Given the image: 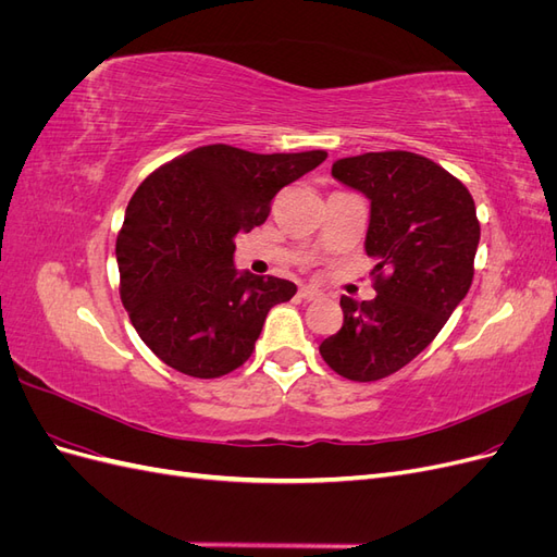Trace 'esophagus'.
<instances>
[{
    "instance_id": "esophagus-1",
    "label": "esophagus",
    "mask_w": 557,
    "mask_h": 557,
    "mask_svg": "<svg viewBox=\"0 0 557 557\" xmlns=\"http://www.w3.org/2000/svg\"><path fill=\"white\" fill-rule=\"evenodd\" d=\"M299 297H305L307 301H315V299L323 297V293L315 290V288H301V290H299Z\"/></svg>"
}]
</instances>
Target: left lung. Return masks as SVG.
<instances>
[{"instance_id":"left-lung-1","label":"left lung","mask_w":557,"mask_h":557,"mask_svg":"<svg viewBox=\"0 0 557 557\" xmlns=\"http://www.w3.org/2000/svg\"><path fill=\"white\" fill-rule=\"evenodd\" d=\"M332 176L372 201L364 250L376 260V297H342L344 325L320 356L369 383L399 372L442 332L474 278L481 225L462 181L409 150L336 160Z\"/></svg>"}]
</instances>
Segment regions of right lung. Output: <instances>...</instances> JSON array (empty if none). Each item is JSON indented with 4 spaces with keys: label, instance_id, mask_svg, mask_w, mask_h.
<instances>
[{
    "label": "right lung",
    "instance_id": "1",
    "mask_svg": "<svg viewBox=\"0 0 557 557\" xmlns=\"http://www.w3.org/2000/svg\"><path fill=\"white\" fill-rule=\"evenodd\" d=\"M327 158L199 146L150 174L117 232L121 299L134 330L181 374L218 379L242 367L269 309L297 285L239 274L234 237L267 221L272 199Z\"/></svg>",
    "mask_w": 557,
    "mask_h": 557
}]
</instances>
